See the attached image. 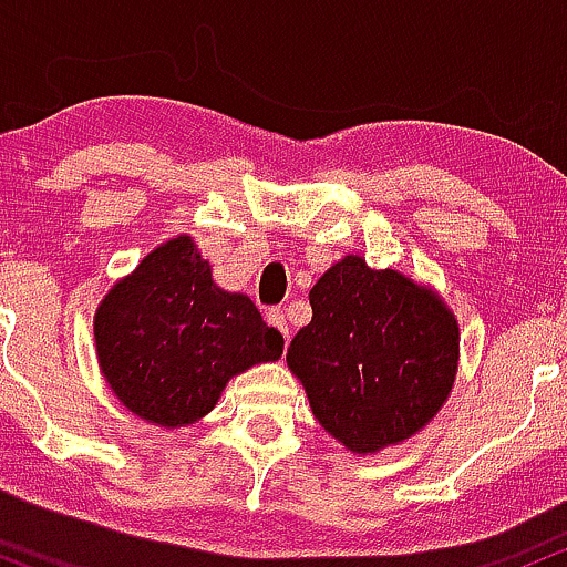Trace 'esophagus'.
I'll return each mask as SVG.
<instances>
[{
	"mask_svg": "<svg viewBox=\"0 0 567 567\" xmlns=\"http://www.w3.org/2000/svg\"><path fill=\"white\" fill-rule=\"evenodd\" d=\"M267 323H270V327H276L284 337H289V323H286V313L281 308L267 310Z\"/></svg>",
	"mask_w": 567,
	"mask_h": 567,
	"instance_id": "1",
	"label": "esophagus"
}]
</instances>
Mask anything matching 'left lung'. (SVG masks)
Wrapping results in <instances>:
<instances>
[{
  "mask_svg": "<svg viewBox=\"0 0 567 567\" xmlns=\"http://www.w3.org/2000/svg\"><path fill=\"white\" fill-rule=\"evenodd\" d=\"M313 318L291 340L286 364L300 378L316 421L367 455L434 421L457 372V321L439 295L396 270L351 257L310 289Z\"/></svg>",
  "mask_w": 567,
  "mask_h": 567,
  "instance_id": "1",
  "label": "left lung"
}]
</instances>
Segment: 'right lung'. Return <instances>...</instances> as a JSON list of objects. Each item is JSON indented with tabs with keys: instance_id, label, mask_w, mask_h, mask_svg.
Listing matches in <instances>:
<instances>
[{
	"instance_id": "right-lung-1",
	"label": "right lung",
	"mask_w": 567,
	"mask_h": 567,
	"mask_svg": "<svg viewBox=\"0 0 567 567\" xmlns=\"http://www.w3.org/2000/svg\"><path fill=\"white\" fill-rule=\"evenodd\" d=\"M93 334L114 396L163 429L200 421L230 378L284 353V334L249 297L214 284L189 235L165 240L112 286Z\"/></svg>"
}]
</instances>
